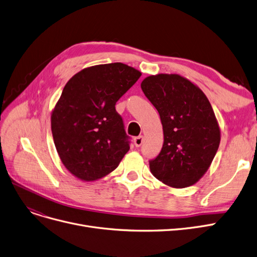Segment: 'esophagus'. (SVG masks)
<instances>
[{"mask_svg": "<svg viewBox=\"0 0 257 257\" xmlns=\"http://www.w3.org/2000/svg\"><path fill=\"white\" fill-rule=\"evenodd\" d=\"M143 140H145V138H143V136H138V137H136V138L134 139L135 146H136L137 148L141 147V146H142V143H143Z\"/></svg>", "mask_w": 257, "mask_h": 257, "instance_id": "esophagus-1", "label": "esophagus"}]
</instances>
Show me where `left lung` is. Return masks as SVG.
<instances>
[{"label":"left lung","instance_id":"left-lung-1","mask_svg":"<svg viewBox=\"0 0 257 257\" xmlns=\"http://www.w3.org/2000/svg\"><path fill=\"white\" fill-rule=\"evenodd\" d=\"M159 112L164 141L150 161L151 173L169 187L196 183L209 170L220 143V128L203 91L177 74H158L141 82Z\"/></svg>","mask_w":257,"mask_h":257}]
</instances>
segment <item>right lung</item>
<instances>
[{"mask_svg":"<svg viewBox=\"0 0 257 257\" xmlns=\"http://www.w3.org/2000/svg\"><path fill=\"white\" fill-rule=\"evenodd\" d=\"M141 73L123 63L89 66L71 77L51 111V133L69 173L95 181L114 171L130 150L116 102Z\"/></svg>","mask_w":257,"mask_h":257,"instance_id":"obj_1","label":"right lung"}]
</instances>
